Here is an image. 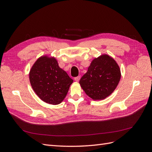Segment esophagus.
<instances>
[{"instance_id": "obj_1", "label": "esophagus", "mask_w": 152, "mask_h": 152, "mask_svg": "<svg viewBox=\"0 0 152 152\" xmlns=\"http://www.w3.org/2000/svg\"><path fill=\"white\" fill-rule=\"evenodd\" d=\"M80 79V76H78V77H76L74 78V80H75L76 82H79Z\"/></svg>"}]
</instances>
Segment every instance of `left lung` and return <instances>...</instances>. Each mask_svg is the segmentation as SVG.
I'll use <instances>...</instances> for the list:
<instances>
[{
  "label": "left lung",
  "instance_id": "1",
  "mask_svg": "<svg viewBox=\"0 0 152 152\" xmlns=\"http://www.w3.org/2000/svg\"><path fill=\"white\" fill-rule=\"evenodd\" d=\"M121 77L117 62L107 54L92 61L79 84L86 94L94 100L104 99L116 89Z\"/></svg>",
  "mask_w": 152,
  "mask_h": 152
}]
</instances>
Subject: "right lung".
I'll return each instance as SVG.
<instances>
[{
	"instance_id": "obj_1",
	"label": "right lung",
	"mask_w": 152,
	"mask_h": 152,
	"mask_svg": "<svg viewBox=\"0 0 152 152\" xmlns=\"http://www.w3.org/2000/svg\"><path fill=\"white\" fill-rule=\"evenodd\" d=\"M29 79L32 89L40 99L58 104L67 94L73 80L59 66L54 57L41 56L30 69Z\"/></svg>"
}]
</instances>
